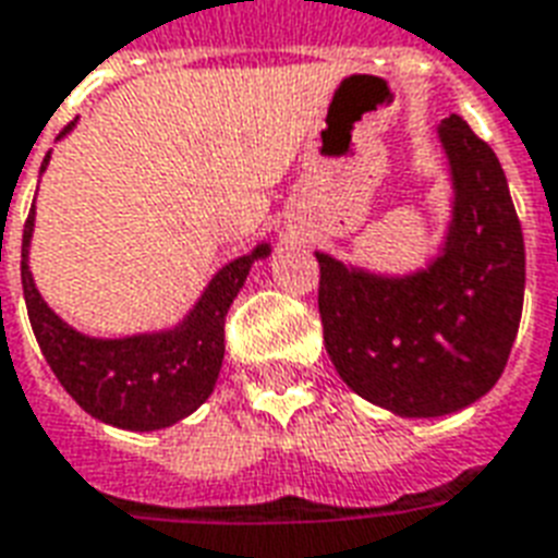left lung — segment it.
I'll return each mask as SVG.
<instances>
[{"mask_svg":"<svg viewBox=\"0 0 558 558\" xmlns=\"http://www.w3.org/2000/svg\"><path fill=\"white\" fill-rule=\"evenodd\" d=\"M439 137L453 169V228L412 278H374L318 257V316L339 377L407 418L457 412L504 374L524 307V233L500 160L465 119Z\"/></svg>","mask_w":558,"mask_h":558,"instance_id":"obj_1","label":"left lung"}]
</instances>
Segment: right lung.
<instances>
[{"instance_id": "1", "label": "right lung", "mask_w": 558, "mask_h": 558, "mask_svg": "<svg viewBox=\"0 0 558 558\" xmlns=\"http://www.w3.org/2000/svg\"><path fill=\"white\" fill-rule=\"evenodd\" d=\"M75 122L63 128L66 134ZM49 157L43 160V169ZM40 169V172H43ZM34 207L23 228V292L32 330L46 363L93 418L122 430H160L186 418L210 398L225 356V316L248 278L251 263L269 254V245L228 263L186 316L169 333L131 339H90L66 327L43 304L28 271Z\"/></svg>"}]
</instances>
